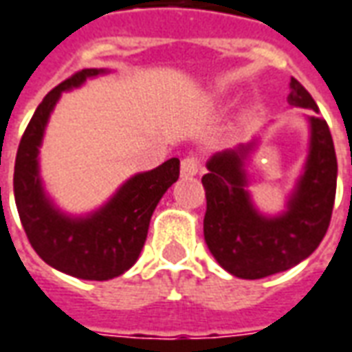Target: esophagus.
<instances>
[{
  "mask_svg": "<svg viewBox=\"0 0 352 352\" xmlns=\"http://www.w3.org/2000/svg\"><path fill=\"white\" fill-rule=\"evenodd\" d=\"M198 171H200V160L196 158V156H186L181 162V175L183 177L198 175Z\"/></svg>",
  "mask_w": 352,
  "mask_h": 352,
  "instance_id": "1",
  "label": "esophagus"
}]
</instances>
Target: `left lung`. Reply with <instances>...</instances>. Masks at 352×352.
<instances>
[{
  "instance_id": "left-lung-1",
  "label": "left lung",
  "mask_w": 352,
  "mask_h": 352,
  "mask_svg": "<svg viewBox=\"0 0 352 352\" xmlns=\"http://www.w3.org/2000/svg\"><path fill=\"white\" fill-rule=\"evenodd\" d=\"M287 102L318 112L311 93L296 78ZM311 146L287 210L265 217L245 190V160L255 142L217 152L201 177L206 190L204 238L211 255L238 278L257 280L296 267L318 248L330 227L338 183V158L326 120L311 116Z\"/></svg>"
}]
</instances>
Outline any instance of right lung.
Masks as SVG:
<instances>
[{
    "label": "right lung",
    "mask_w": 352,
    "mask_h": 352,
    "mask_svg": "<svg viewBox=\"0 0 352 352\" xmlns=\"http://www.w3.org/2000/svg\"><path fill=\"white\" fill-rule=\"evenodd\" d=\"M99 74L104 70L85 68L49 91L22 135L14 160V201L32 248L53 269L82 280L116 278L133 267L148 234L152 213L179 179V158H171L125 181L110 201L87 217H70L51 204L38 166L45 125L63 91L80 87Z\"/></svg>",
    "instance_id": "1"
}]
</instances>
